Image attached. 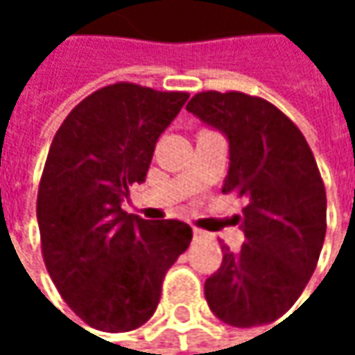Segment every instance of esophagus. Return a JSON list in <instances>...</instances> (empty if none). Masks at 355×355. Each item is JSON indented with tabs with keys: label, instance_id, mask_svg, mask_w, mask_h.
<instances>
[{
	"label": "esophagus",
	"instance_id": "1",
	"mask_svg": "<svg viewBox=\"0 0 355 355\" xmlns=\"http://www.w3.org/2000/svg\"><path fill=\"white\" fill-rule=\"evenodd\" d=\"M193 236H195V239H205L207 234H205L203 230H199V228H193Z\"/></svg>",
	"mask_w": 355,
	"mask_h": 355
}]
</instances>
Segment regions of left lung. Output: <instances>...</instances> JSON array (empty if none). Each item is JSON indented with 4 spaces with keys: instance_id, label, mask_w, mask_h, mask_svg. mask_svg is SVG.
<instances>
[{
    "instance_id": "1",
    "label": "left lung",
    "mask_w": 355,
    "mask_h": 355,
    "mask_svg": "<svg viewBox=\"0 0 355 355\" xmlns=\"http://www.w3.org/2000/svg\"><path fill=\"white\" fill-rule=\"evenodd\" d=\"M187 110L228 139L222 193L247 201L239 252L228 247L205 282L211 313L232 327L269 324L306 288L327 230V195L300 129L271 103L243 92H201Z\"/></svg>"
}]
</instances>
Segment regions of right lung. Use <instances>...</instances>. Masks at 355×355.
<instances>
[{"mask_svg": "<svg viewBox=\"0 0 355 355\" xmlns=\"http://www.w3.org/2000/svg\"><path fill=\"white\" fill-rule=\"evenodd\" d=\"M187 98L112 84L73 108L51 144L36 199L44 265L69 309L98 331L150 319L166 271L193 239L180 220L121 209Z\"/></svg>", "mask_w": 355, "mask_h": 355, "instance_id": "right-lung-1", "label": "right lung"}]
</instances>
